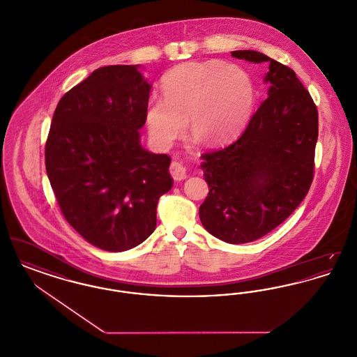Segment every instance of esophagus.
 Returning <instances> with one entry per match:
<instances>
[{
    "mask_svg": "<svg viewBox=\"0 0 357 357\" xmlns=\"http://www.w3.org/2000/svg\"><path fill=\"white\" fill-rule=\"evenodd\" d=\"M190 167L182 162H172L170 166V172L175 181H183L188 175Z\"/></svg>",
    "mask_w": 357,
    "mask_h": 357,
    "instance_id": "34e87169",
    "label": "esophagus"
}]
</instances>
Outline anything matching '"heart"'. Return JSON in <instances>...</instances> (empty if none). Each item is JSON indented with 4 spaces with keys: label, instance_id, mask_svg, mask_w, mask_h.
Listing matches in <instances>:
<instances>
[{
    "label": "heart",
    "instance_id": "heart-1",
    "mask_svg": "<svg viewBox=\"0 0 357 357\" xmlns=\"http://www.w3.org/2000/svg\"><path fill=\"white\" fill-rule=\"evenodd\" d=\"M163 98H151L144 112L150 136L170 146L191 126L211 142L238 134L249 121L255 102L252 76L238 66L220 60L185 63L163 77Z\"/></svg>",
    "mask_w": 357,
    "mask_h": 357
}]
</instances>
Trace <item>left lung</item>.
<instances>
[{
    "instance_id": "obj_1",
    "label": "left lung",
    "mask_w": 357,
    "mask_h": 357,
    "mask_svg": "<svg viewBox=\"0 0 357 357\" xmlns=\"http://www.w3.org/2000/svg\"><path fill=\"white\" fill-rule=\"evenodd\" d=\"M231 56L269 63V93L238 139L202 155L210 191L199 218L214 237L246 243L271 233L305 198L314 175L319 114L293 69L261 52Z\"/></svg>"
}]
</instances>
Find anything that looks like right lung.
I'll use <instances>...</instances> for the list:
<instances>
[{
    "instance_id": "right-lung-1",
    "label": "right lung",
    "mask_w": 357,
    "mask_h": 357,
    "mask_svg": "<svg viewBox=\"0 0 357 357\" xmlns=\"http://www.w3.org/2000/svg\"><path fill=\"white\" fill-rule=\"evenodd\" d=\"M137 66L93 70L57 104L45 167L69 225L107 252L132 249L156 226L159 198L172 187L166 153L140 144L150 98Z\"/></svg>"
}]
</instances>
